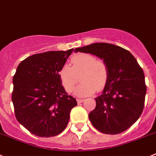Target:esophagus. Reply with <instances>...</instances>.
<instances>
[{"instance_id":"34e87169","label":"esophagus","mask_w":156,"mask_h":156,"mask_svg":"<svg viewBox=\"0 0 156 156\" xmlns=\"http://www.w3.org/2000/svg\"><path fill=\"white\" fill-rule=\"evenodd\" d=\"M83 101H84V99H77V102H78V104H80V103H82Z\"/></svg>"}]
</instances>
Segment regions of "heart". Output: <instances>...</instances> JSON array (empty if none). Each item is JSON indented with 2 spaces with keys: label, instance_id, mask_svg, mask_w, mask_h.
<instances>
[{
  "label": "heart",
  "instance_id": "obj_1",
  "mask_svg": "<svg viewBox=\"0 0 156 156\" xmlns=\"http://www.w3.org/2000/svg\"><path fill=\"white\" fill-rule=\"evenodd\" d=\"M71 67L64 65L58 71L62 86L67 92H71L78 82L81 83L75 89V95L85 97L95 91H100L106 86L109 77L107 64L97 60L95 56L90 54L81 53L71 58Z\"/></svg>",
  "mask_w": 156,
  "mask_h": 156
}]
</instances>
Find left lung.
<instances>
[{"instance_id":"1","label":"left lung","mask_w":156,"mask_h":156,"mask_svg":"<svg viewBox=\"0 0 156 156\" xmlns=\"http://www.w3.org/2000/svg\"><path fill=\"white\" fill-rule=\"evenodd\" d=\"M78 51L98 57L109 69L106 86L88 115L91 124L105 134L124 132L143 111L146 85L142 68L129 51L112 44L94 43L75 48Z\"/></svg>"}]
</instances>
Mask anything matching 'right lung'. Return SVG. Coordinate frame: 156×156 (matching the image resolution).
Instances as JSON below:
<instances>
[{"mask_svg": "<svg viewBox=\"0 0 156 156\" xmlns=\"http://www.w3.org/2000/svg\"><path fill=\"white\" fill-rule=\"evenodd\" d=\"M74 49L35 54L19 64L13 78L12 101L20 124L39 137L62 133L77 105L61 83L58 71Z\"/></svg>", "mask_w": 156, "mask_h": 156, "instance_id": "right-lung-1", "label": "right lung"}]
</instances>
